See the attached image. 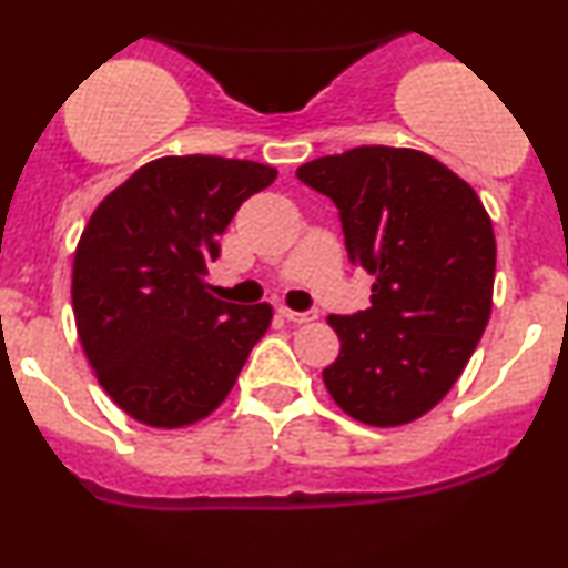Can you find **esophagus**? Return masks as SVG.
<instances>
[{
	"label": "esophagus",
	"mask_w": 568,
	"mask_h": 568,
	"mask_svg": "<svg viewBox=\"0 0 568 568\" xmlns=\"http://www.w3.org/2000/svg\"><path fill=\"white\" fill-rule=\"evenodd\" d=\"M280 315L285 317V321H291V323H312V321H317V310H306V312H293V310H288V306H280Z\"/></svg>",
	"instance_id": "esophagus-1"
}]
</instances>
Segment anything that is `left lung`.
<instances>
[{"mask_svg":"<svg viewBox=\"0 0 568 568\" xmlns=\"http://www.w3.org/2000/svg\"><path fill=\"white\" fill-rule=\"evenodd\" d=\"M334 200L371 306L331 315L342 349L323 371L336 406L371 427L425 416L465 371L491 315L497 240L475 189L416 149L357 146L304 162Z\"/></svg>","mask_w":568,"mask_h":568,"instance_id":"1","label":"left lung"}]
</instances>
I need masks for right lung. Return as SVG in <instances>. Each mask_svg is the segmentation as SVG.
<instances>
[{
	"label": "right lung",
	"mask_w": 568,
	"mask_h": 568,
	"mask_svg": "<svg viewBox=\"0 0 568 568\" xmlns=\"http://www.w3.org/2000/svg\"><path fill=\"white\" fill-rule=\"evenodd\" d=\"M275 179L251 160L160 158L84 226L71 272L77 334L101 387L141 425L205 419L270 328V304L221 302L205 275L237 207Z\"/></svg>",
	"instance_id": "right-lung-1"
}]
</instances>
